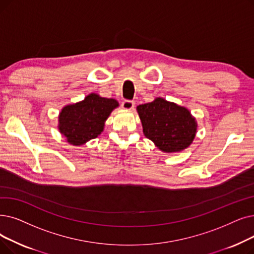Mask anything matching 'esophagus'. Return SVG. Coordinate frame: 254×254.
<instances>
[{"label":"esophagus","instance_id":"esophagus-1","mask_svg":"<svg viewBox=\"0 0 254 254\" xmlns=\"http://www.w3.org/2000/svg\"><path fill=\"white\" fill-rule=\"evenodd\" d=\"M121 106H123V108L126 110H133L135 107V103L133 101L125 100L123 103H121Z\"/></svg>","mask_w":254,"mask_h":254}]
</instances>
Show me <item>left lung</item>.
<instances>
[{"label":"left lung","instance_id":"8db88e82","mask_svg":"<svg viewBox=\"0 0 254 254\" xmlns=\"http://www.w3.org/2000/svg\"><path fill=\"white\" fill-rule=\"evenodd\" d=\"M137 111L144 136L162 151H182L193 142L197 123L185 107L157 97L151 103L138 106Z\"/></svg>","mask_w":254,"mask_h":254}]
</instances>
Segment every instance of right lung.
<instances>
[{
	"instance_id": "add662e5",
	"label": "right lung",
	"mask_w": 254,
	"mask_h": 254,
	"mask_svg": "<svg viewBox=\"0 0 254 254\" xmlns=\"http://www.w3.org/2000/svg\"><path fill=\"white\" fill-rule=\"evenodd\" d=\"M118 102L91 93L85 100L65 106L59 114L58 128L71 145L79 146L100 136L105 121Z\"/></svg>"
}]
</instances>
